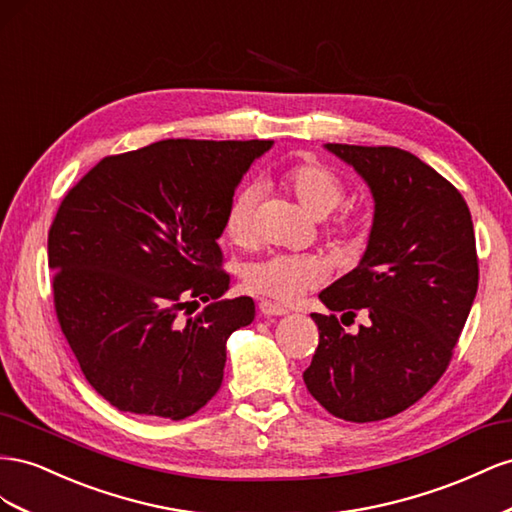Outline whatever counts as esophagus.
I'll use <instances>...</instances> for the list:
<instances>
[{
    "mask_svg": "<svg viewBox=\"0 0 512 512\" xmlns=\"http://www.w3.org/2000/svg\"><path fill=\"white\" fill-rule=\"evenodd\" d=\"M259 313L264 315V317H281V315H287L289 311L283 309V306H279V304L261 302V304H259Z\"/></svg>",
    "mask_w": 512,
    "mask_h": 512,
    "instance_id": "obj_1",
    "label": "esophagus"
}]
</instances>
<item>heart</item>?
Wrapping results in <instances>:
<instances>
[{
  "mask_svg": "<svg viewBox=\"0 0 512 512\" xmlns=\"http://www.w3.org/2000/svg\"><path fill=\"white\" fill-rule=\"evenodd\" d=\"M281 184L300 206L315 218H326L337 210L345 199V182L337 171L302 160L283 171ZM259 203V188L248 184L231 197L225 214L227 238L238 246H251L257 238L255 212ZM345 227L347 221H341ZM319 261L313 257L298 255H270L251 261L242 272V279L248 291L266 296L276 302H294L306 289L315 287L321 281Z\"/></svg>",
  "mask_w": 512,
  "mask_h": 512,
  "instance_id": "obj_1",
  "label": "heart"
}]
</instances>
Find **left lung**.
Returning a JSON list of instances; mask_svg holds the SVG:
<instances>
[{
    "label": "left lung",
    "instance_id": "1",
    "mask_svg": "<svg viewBox=\"0 0 512 512\" xmlns=\"http://www.w3.org/2000/svg\"><path fill=\"white\" fill-rule=\"evenodd\" d=\"M373 195V225L358 266L319 294V345L304 384L343 420L399 414L446 371L478 289L472 214L433 167L399 148L326 143ZM370 321L345 333L334 312Z\"/></svg>",
    "mask_w": 512,
    "mask_h": 512
}]
</instances>
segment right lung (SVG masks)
I'll use <instances>...</instances> for the list:
<instances>
[{
  "label": "right lung",
  "instance_id": "1",
  "mask_svg": "<svg viewBox=\"0 0 512 512\" xmlns=\"http://www.w3.org/2000/svg\"><path fill=\"white\" fill-rule=\"evenodd\" d=\"M272 145L156 141L102 158L64 197L49 231L55 313L85 379L120 412L182 420L221 388L227 339L255 302L221 298L218 238Z\"/></svg>",
  "mask_w": 512,
  "mask_h": 512
}]
</instances>
